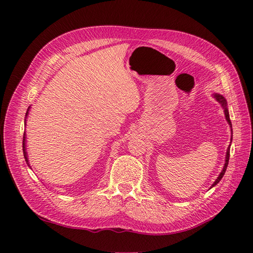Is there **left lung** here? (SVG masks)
I'll return each mask as SVG.
<instances>
[{
	"label": "left lung",
	"instance_id": "left-lung-1",
	"mask_svg": "<svg viewBox=\"0 0 253 253\" xmlns=\"http://www.w3.org/2000/svg\"><path fill=\"white\" fill-rule=\"evenodd\" d=\"M214 97L216 98V100L221 104V106H223L224 108V111H225V116H226V119H227V121H228V124H229V126H230L231 127H232V125H231V120H230V117H229V112H228V109H227V102H226V99L221 96V95H218V94H215L214 95ZM229 157H230V148H228V150H227V155H226V163H225V166H224V169H223V171L220 172V174L218 175V177H217V179L214 181V183L212 185V187H214L215 185H217V183L219 182V180L223 178V176H224V174H225V172H226V170H227V167H228V163H229Z\"/></svg>",
	"mask_w": 253,
	"mask_h": 253
}]
</instances>
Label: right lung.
<instances>
[{
  "label": "right lung",
  "instance_id": "right-lung-1",
  "mask_svg": "<svg viewBox=\"0 0 253 253\" xmlns=\"http://www.w3.org/2000/svg\"><path fill=\"white\" fill-rule=\"evenodd\" d=\"M23 153H24V157H25V160H26V163L28 165V159H27V154H26V150H25V137H23Z\"/></svg>",
  "mask_w": 253,
  "mask_h": 253
}]
</instances>
